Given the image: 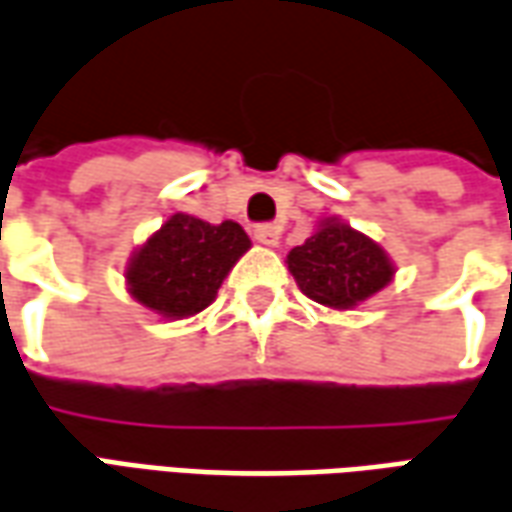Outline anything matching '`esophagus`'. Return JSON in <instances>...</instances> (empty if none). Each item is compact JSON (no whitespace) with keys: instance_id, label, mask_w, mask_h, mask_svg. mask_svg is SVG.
Wrapping results in <instances>:
<instances>
[{"instance_id":"esophagus-1","label":"esophagus","mask_w":512,"mask_h":512,"mask_svg":"<svg viewBox=\"0 0 512 512\" xmlns=\"http://www.w3.org/2000/svg\"><path fill=\"white\" fill-rule=\"evenodd\" d=\"M253 239H256L259 245L276 248L278 239H281V228L273 225V222H267V225H256V228H253Z\"/></svg>"}]
</instances>
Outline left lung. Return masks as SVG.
Wrapping results in <instances>:
<instances>
[{"instance_id":"1","label":"left lung","mask_w":512,"mask_h":512,"mask_svg":"<svg viewBox=\"0 0 512 512\" xmlns=\"http://www.w3.org/2000/svg\"><path fill=\"white\" fill-rule=\"evenodd\" d=\"M287 267L303 295L329 309H354L396 273L382 245L337 217L320 222L315 234L292 248Z\"/></svg>"}]
</instances>
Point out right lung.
<instances>
[{"instance_id": "add662e5", "label": "right lung", "mask_w": 512, "mask_h": 512, "mask_svg": "<svg viewBox=\"0 0 512 512\" xmlns=\"http://www.w3.org/2000/svg\"><path fill=\"white\" fill-rule=\"evenodd\" d=\"M250 248L248 234L234 220L220 225L172 214L142 248L130 256L128 292L150 312L181 320L203 312Z\"/></svg>"}]
</instances>
